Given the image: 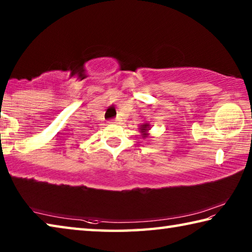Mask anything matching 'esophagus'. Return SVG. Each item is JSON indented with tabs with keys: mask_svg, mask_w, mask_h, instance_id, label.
<instances>
[{
	"mask_svg": "<svg viewBox=\"0 0 252 252\" xmlns=\"http://www.w3.org/2000/svg\"><path fill=\"white\" fill-rule=\"evenodd\" d=\"M110 122H117V120H116V119H114V120H110Z\"/></svg>",
	"mask_w": 252,
	"mask_h": 252,
	"instance_id": "esophagus-1",
	"label": "esophagus"
}]
</instances>
